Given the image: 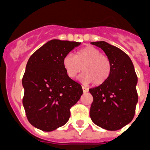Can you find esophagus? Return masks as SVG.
I'll return each instance as SVG.
<instances>
[{
    "mask_svg": "<svg viewBox=\"0 0 150 150\" xmlns=\"http://www.w3.org/2000/svg\"><path fill=\"white\" fill-rule=\"evenodd\" d=\"M82 89H83V93H86L89 91L88 88H86V87H85V86H82Z\"/></svg>",
    "mask_w": 150,
    "mask_h": 150,
    "instance_id": "34e87169",
    "label": "esophagus"
}]
</instances>
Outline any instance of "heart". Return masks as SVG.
Listing matches in <instances>:
<instances>
[{
    "instance_id": "heart-1",
    "label": "heart",
    "mask_w": 150,
    "mask_h": 150,
    "mask_svg": "<svg viewBox=\"0 0 150 150\" xmlns=\"http://www.w3.org/2000/svg\"><path fill=\"white\" fill-rule=\"evenodd\" d=\"M63 66L68 76L74 79L83 71L81 80L85 83L95 86L106 82L112 72L110 59L101 54L98 48L86 46L75 52L74 56L67 54L64 57Z\"/></svg>"
}]
</instances>
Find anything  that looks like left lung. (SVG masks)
Masks as SVG:
<instances>
[{"label": "left lung", "instance_id": "left-lung-1", "mask_svg": "<svg viewBox=\"0 0 150 150\" xmlns=\"http://www.w3.org/2000/svg\"><path fill=\"white\" fill-rule=\"evenodd\" d=\"M106 53L112 72L106 82L90 89L93 97L90 116L95 124L107 130H117L133 120L138 102L137 76L133 62L125 52L105 41L91 43Z\"/></svg>", "mask_w": 150, "mask_h": 150}]
</instances>
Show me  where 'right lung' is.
I'll return each mask as SVG.
<instances>
[{"mask_svg":"<svg viewBox=\"0 0 150 150\" xmlns=\"http://www.w3.org/2000/svg\"><path fill=\"white\" fill-rule=\"evenodd\" d=\"M80 43L51 40L29 58L22 79L23 105L28 121L43 131L64 126L70 108L83 94L82 86L70 79L63 60Z\"/></svg>","mask_w":150,"mask_h":150,"instance_id":"add662e5","label":"right lung"}]
</instances>
